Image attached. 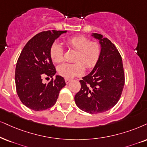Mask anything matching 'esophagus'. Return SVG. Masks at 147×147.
I'll list each match as a JSON object with an SVG mask.
<instances>
[{"label": "esophagus", "instance_id": "34e87169", "mask_svg": "<svg viewBox=\"0 0 147 147\" xmlns=\"http://www.w3.org/2000/svg\"><path fill=\"white\" fill-rule=\"evenodd\" d=\"M70 81H71V79H67V78H66V79H65V81H66V84H68V83H69Z\"/></svg>", "mask_w": 147, "mask_h": 147}]
</instances>
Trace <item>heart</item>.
I'll use <instances>...</instances> for the list:
<instances>
[{"mask_svg":"<svg viewBox=\"0 0 147 147\" xmlns=\"http://www.w3.org/2000/svg\"><path fill=\"white\" fill-rule=\"evenodd\" d=\"M68 45L77 51L74 64L64 63L57 67V72L62 77L73 78L83 73V67L81 62L87 68H92L96 66L99 60L101 47L98 42H90L87 37L77 36L68 38ZM50 56L53 62H61L64 58V49L57 42H54L50 48Z\"/></svg>","mask_w":147,"mask_h":147,"instance_id":"1","label":"heart"}]
</instances>
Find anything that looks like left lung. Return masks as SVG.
Instances as JSON below:
<instances>
[{"label":"left lung","mask_w":147,"mask_h":147,"mask_svg":"<svg viewBox=\"0 0 147 147\" xmlns=\"http://www.w3.org/2000/svg\"><path fill=\"white\" fill-rule=\"evenodd\" d=\"M91 36L99 40L101 53L92 72L79 81L81 90L75 100L81 110L96 114L110 110L118 102L125 77L121 57L114 44L102 34Z\"/></svg>","instance_id":"left-lung-1"}]
</instances>
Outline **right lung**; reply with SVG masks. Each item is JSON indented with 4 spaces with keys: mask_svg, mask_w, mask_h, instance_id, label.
I'll list each match as a JSON object with an SVG mask.
<instances>
[{
    "mask_svg": "<svg viewBox=\"0 0 147 147\" xmlns=\"http://www.w3.org/2000/svg\"><path fill=\"white\" fill-rule=\"evenodd\" d=\"M67 31L47 30L33 36L20 53L17 62L15 81L17 94L23 105L32 110L43 111L56 102L60 90L66 85L64 79L55 76L48 83L42 77L56 73L50 56V48L61 34Z\"/></svg>",
    "mask_w": 147,
    "mask_h": 147,
    "instance_id": "obj_1",
    "label": "right lung"
}]
</instances>
